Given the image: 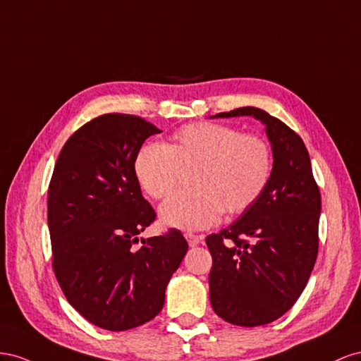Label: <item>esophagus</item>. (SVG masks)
Instances as JSON below:
<instances>
[{"label": "esophagus", "mask_w": 361, "mask_h": 361, "mask_svg": "<svg viewBox=\"0 0 361 361\" xmlns=\"http://www.w3.org/2000/svg\"><path fill=\"white\" fill-rule=\"evenodd\" d=\"M184 235H186V239H188L190 246H197V245L201 243V235H197V234H193V233H186Z\"/></svg>", "instance_id": "1"}]
</instances>
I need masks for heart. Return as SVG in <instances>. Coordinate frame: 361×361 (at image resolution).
I'll return each mask as SVG.
<instances>
[{
    "mask_svg": "<svg viewBox=\"0 0 361 361\" xmlns=\"http://www.w3.org/2000/svg\"><path fill=\"white\" fill-rule=\"evenodd\" d=\"M184 172L192 190L160 207L161 221L180 230H202L221 214L238 216L260 200L272 175V149L263 137L213 122L189 123L168 145L147 143L135 160V175L151 198L169 197Z\"/></svg>",
    "mask_w": 361,
    "mask_h": 361,
    "instance_id": "obj_1",
    "label": "heart"
}]
</instances>
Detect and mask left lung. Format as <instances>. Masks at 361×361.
I'll use <instances>...</instances> for the list:
<instances>
[{
    "label": "left lung",
    "instance_id": "1",
    "mask_svg": "<svg viewBox=\"0 0 361 361\" xmlns=\"http://www.w3.org/2000/svg\"><path fill=\"white\" fill-rule=\"evenodd\" d=\"M254 116L266 126L274 168L266 190L228 228L205 238L213 264L210 302L224 321L259 326L276 321L305 289L319 248L321 192L302 139L255 107L214 118Z\"/></svg>",
    "mask_w": 361,
    "mask_h": 361
}]
</instances>
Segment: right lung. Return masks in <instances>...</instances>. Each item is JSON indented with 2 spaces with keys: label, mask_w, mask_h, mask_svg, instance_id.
I'll return each mask as SVG.
<instances>
[{
  "label": "right lung",
  "mask_w": 361,
  "mask_h": 361,
  "mask_svg": "<svg viewBox=\"0 0 361 361\" xmlns=\"http://www.w3.org/2000/svg\"><path fill=\"white\" fill-rule=\"evenodd\" d=\"M157 133L135 115H101L66 140L49 181L48 228L61 292L89 322L110 331L160 313L189 248L175 228L136 246L156 212L142 197L135 160Z\"/></svg>",
  "instance_id": "add662e5"
}]
</instances>
